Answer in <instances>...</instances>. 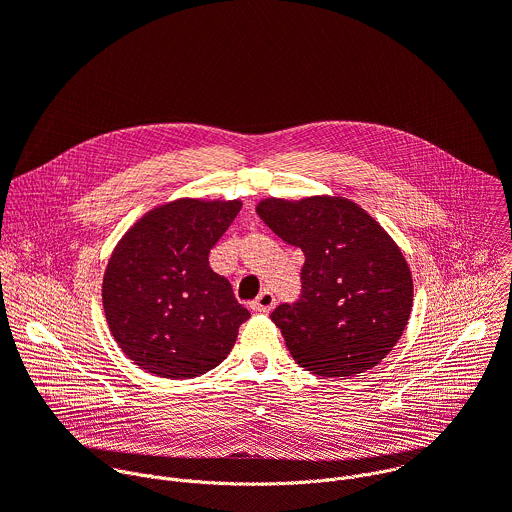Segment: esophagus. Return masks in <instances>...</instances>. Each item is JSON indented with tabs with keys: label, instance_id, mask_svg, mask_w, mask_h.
Masks as SVG:
<instances>
[{
	"label": "esophagus",
	"instance_id": "1",
	"mask_svg": "<svg viewBox=\"0 0 512 512\" xmlns=\"http://www.w3.org/2000/svg\"><path fill=\"white\" fill-rule=\"evenodd\" d=\"M273 306H275V296L271 294L269 289L261 291V294H259V296L253 300V304H251L253 312H269Z\"/></svg>",
	"mask_w": 512,
	"mask_h": 512
}]
</instances>
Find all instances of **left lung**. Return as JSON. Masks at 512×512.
<instances>
[{"label":"left lung","mask_w":512,"mask_h":512,"mask_svg":"<svg viewBox=\"0 0 512 512\" xmlns=\"http://www.w3.org/2000/svg\"><path fill=\"white\" fill-rule=\"evenodd\" d=\"M257 214L306 257L300 298L271 312L289 354L328 379L377 367L401 338L413 306L411 273L393 239L344 198H267Z\"/></svg>","instance_id":"1"}]
</instances>
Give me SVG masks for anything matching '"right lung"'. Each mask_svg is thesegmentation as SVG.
<instances>
[{"label": "right lung", "mask_w": 512, "mask_h": 512, "mask_svg": "<svg viewBox=\"0 0 512 512\" xmlns=\"http://www.w3.org/2000/svg\"><path fill=\"white\" fill-rule=\"evenodd\" d=\"M239 200L164 204L121 239L105 279V316L121 350L148 373L192 379L218 367L251 316L208 255Z\"/></svg>", "instance_id": "1"}]
</instances>
